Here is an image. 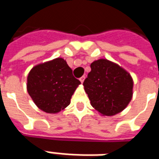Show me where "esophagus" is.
<instances>
[{
  "label": "esophagus",
  "instance_id": "1",
  "mask_svg": "<svg viewBox=\"0 0 159 159\" xmlns=\"http://www.w3.org/2000/svg\"><path fill=\"white\" fill-rule=\"evenodd\" d=\"M80 81H81V82H82V83H83V82H84V80H85V77L84 76H82V77H80Z\"/></svg>",
  "mask_w": 159,
  "mask_h": 159
}]
</instances>
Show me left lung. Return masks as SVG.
Returning a JSON list of instances; mask_svg holds the SVG:
<instances>
[{
  "mask_svg": "<svg viewBox=\"0 0 159 159\" xmlns=\"http://www.w3.org/2000/svg\"><path fill=\"white\" fill-rule=\"evenodd\" d=\"M91 68L83 86L92 107L104 116H115L125 110L133 97L130 74L103 58L94 61Z\"/></svg>",
  "mask_w": 159,
  "mask_h": 159,
  "instance_id": "obj_1",
  "label": "left lung"
}]
</instances>
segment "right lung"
I'll return each instance as SVG.
<instances>
[{"mask_svg":"<svg viewBox=\"0 0 159 159\" xmlns=\"http://www.w3.org/2000/svg\"><path fill=\"white\" fill-rule=\"evenodd\" d=\"M81 82L62 57L34 66L27 77V91L39 109L56 114L70 104Z\"/></svg>","mask_w":159,"mask_h":159,"instance_id":"right-lung-1","label":"right lung"}]
</instances>
